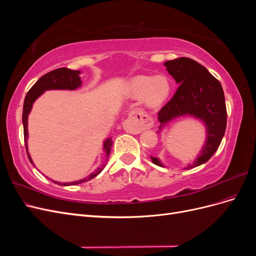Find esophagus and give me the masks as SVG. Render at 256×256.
<instances>
[{
    "label": "esophagus",
    "mask_w": 256,
    "mask_h": 256,
    "mask_svg": "<svg viewBox=\"0 0 256 256\" xmlns=\"http://www.w3.org/2000/svg\"><path fill=\"white\" fill-rule=\"evenodd\" d=\"M152 126V120L148 115L143 112L134 111L130 114L125 122V130L129 134H140L144 129L150 128Z\"/></svg>",
    "instance_id": "1"
}]
</instances>
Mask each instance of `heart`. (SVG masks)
Listing matches in <instances>:
<instances>
[{"label": "heart", "mask_w": 256, "mask_h": 256, "mask_svg": "<svg viewBox=\"0 0 256 256\" xmlns=\"http://www.w3.org/2000/svg\"><path fill=\"white\" fill-rule=\"evenodd\" d=\"M171 92V82L166 76H138L128 83L127 95L132 99L143 98L148 108H158Z\"/></svg>", "instance_id": "heart-1"}]
</instances>
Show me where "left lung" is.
<instances>
[{
	"label": "left lung",
	"instance_id": "8db88e82",
	"mask_svg": "<svg viewBox=\"0 0 256 256\" xmlns=\"http://www.w3.org/2000/svg\"><path fill=\"white\" fill-rule=\"evenodd\" d=\"M164 66L180 86L158 112L159 129L184 115H191L205 124V144L193 164L186 168H196L212 157L226 132L228 114L224 92L221 83L194 60L180 58L166 62ZM150 158L154 164L164 166L158 158Z\"/></svg>",
	"mask_w": 256,
	"mask_h": 256
}]
</instances>
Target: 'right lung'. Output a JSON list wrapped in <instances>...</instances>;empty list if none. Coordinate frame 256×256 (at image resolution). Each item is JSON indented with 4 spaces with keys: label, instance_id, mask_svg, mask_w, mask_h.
<instances>
[{
    "label": "right lung",
    "instance_id": "add662e5",
    "mask_svg": "<svg viewBox=\"0 0 256 256\" xmlns=\"http://www.w3.org/2000/svg\"><path fill=\"white\" fill-rule=\"evenodd\" d=\"M80 72L79 70H72V69L69 68H58V69H54V70L44 74L42 78L38 80L30 90L28 92V94L24 98V104H23V112H22V122H23V134H24V143H26V154L28 157L30 161V164H34V162L32 161V158H30V154L28 152V114L32 110V106L35 100L40 97L44 90H76L79 86H81V78L79 76ZM113 141L112 138H106L104 143V150L106 152V158L109 157V154L111 152V147H112ZM106 164L100 166L95 172H92L90 176L86 178H83V180H76V182H54L56 184H58L60 186H74L78 184L84 182H88L92 178L96 177L99 173H102Z\"/></svg>",
    "mask_w": 256,
    "mask_h": 256
}]
</instances>
